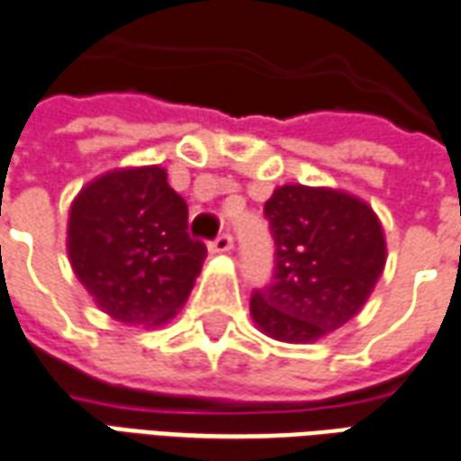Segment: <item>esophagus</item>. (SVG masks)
Listing matches in <instances>:
<instances>
[{"label":"esophagus","instance_id":"obj_1","mask_svg":"<svg viewBox=\"0 0 461 461\" xmlns=\"http://www.w3.org/2000/svg\"><path fill=\"white\" fill-rule=\"evenodd\" d=\"M210 249H212L214 254H227V251L234 249V237H231L230 231H221L220 237L210 244Z\"/></svg>","mask_w":461,"mask_h":461}]
</instances>
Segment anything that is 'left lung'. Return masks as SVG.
Listing matches in <instances>:
<instances>
[{"label":"left lung","mask_w":461,"mask_h":461,"mask_svg":"<svg viewBox=\"0 0 461 461\" xmlns=\"http://www.w3.org/2000/svg\"><path fill=\"white\" fill-rule=\"evenodd\" d=\"M276 241L274 281L251 295V317L278 342L308 344L347 325L386 266L376 212L332 187L283 185L264 204Z\"/></svg>","instance_id":"1"}]
</instances>
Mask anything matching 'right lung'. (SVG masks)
Listing matches in <instances>:
<instances>
[{
	"mask_svg": "<svg viewBox=\"0 0 461 461\" xmlns=\"http://www.w3.org/2000/svg\"><path fill=\"white\" fill-rule=\"evenodd\" d=\"M68 257L95 303L126 325H163L183 308L207 249L158 166L104 173L70 204Z\"/></svg>",
	"mask_w": 461,
	"mask_h": 461,
	"instance_id": "right-lung-1",
	"label": "right lung"
}]
</instances>
